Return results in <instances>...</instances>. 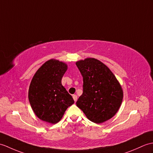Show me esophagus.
<instances>
[{
    "instance_id": "1",
    "label": "esophagus",
    "mask_w": 153,
    "mask_h": 153,
    "mask_svg": "<svg viewBox=\"0 0 153 153\" xmlns=\"http://www.w3.org/2000/svg\"><path fill=\"white\" fill-rule=\"evenodd\" d=\"M73 98H74V100L75 101V102H76V101H77V95H76V94H74V95H73Z\"/></svg>"
}]
</instances>
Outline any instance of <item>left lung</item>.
<instances>
[{"label":"left lung","instance_id":"obj_1","mask_svg":"<svg viewBox=\"0 0 153 153\" xmlns=\"http://www.w3.org/2000/svg\"><path fill=\"white\" fill-rule=\"evenodd\" d=\"M76 66L83 77V94L76 105L91 121L102 123L118 111L123 98L122 88L111 71L100 60L87 58Z\"/></svg>","mask_w":153,"mask_h":153}]
</instances>
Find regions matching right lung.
<instances>
[{"label": "right lung", "instance_id": "1", "mask_svg": "<svg viewBox=\"0 0 153 153\" xmlns=\"http://www.w3.org/2000/svg\"><path fill=\"white\" fill-rule=\"evenodd\" d=\"M66 70L65 63L51 59L37 70L31 81L28 100L35 115L44 121L58 123L74 103L61 83Z\"/></svg>", "mask_w": 153, "mask_h": 153}]
</instances>
